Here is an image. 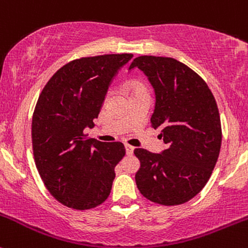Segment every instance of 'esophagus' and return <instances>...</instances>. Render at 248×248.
<instances>
[{
    "label": "esophagus",
    "mask_w": 248,
    "mask_h": 248,
    "mask_svg": "<svg viewBox=\"0 0 248 248\" xmlns=\"http://www.w3.org/2000/svg\"><path fill=\"white\" fill-rule=\"evenodd\" d=\"M124 148H126V154L127 155H132L134 151V148L132 145H128V144H124Z\"/></svg>",
    "instance_id": "obj_1"
}]
</instances>
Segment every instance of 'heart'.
Here are the masks:
<instances>
[{
	"label": "heart",
	"mask_w": 248,
	"mask_h": 248,
	"mask_svg": "<svg viewBox=\"0 0 248 248\" xmlns=\"http://www.w3.org/2000/svg\"><path fill=\"white\" fill-rule=\"evenodd\" d=\"M126 90L128 91L129 93H132V92H136V91H143V87L137 82H129L127 83Z\"/></svg>",
	"instance_id": "b5f03b06"
}]
</instances>
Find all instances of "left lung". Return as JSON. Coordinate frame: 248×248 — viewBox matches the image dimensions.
<instances>
[{
    "label": "left lung",
    "mask_w": 248,
    "mask_h": 248,
    "mask_svg": "<svg viewBox=\"0 0 248 248\" xmlns=\"http://www.w3.org/2000/svg\"><path fill=\"white\" fill-rule=\"evenodd\" d=\"M148 76L155 91L151 127L166 144L160 154L136 149L140 194L165 206L184 203L210 179L222 144L217 103L207 83L173 58L141 55L129 65Z\"/></svg>",
    "instance_id": "8db88e82"
}]
</instances>
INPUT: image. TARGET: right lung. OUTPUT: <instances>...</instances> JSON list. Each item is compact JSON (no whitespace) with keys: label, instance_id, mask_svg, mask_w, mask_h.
I'll return each mask as SVG.
<instances>
[{"label":"right lung","instance_id":"1","mask_svg":"<svg viewBox=\"0 0 248 248\" xmlns=\"http://www.w3.org/2000/svg\"><path fill=\"white\" fill-rule=\"evenodd\" d=\"M132 57L105 54L70 62L38 97L31 131L36 167L48 191L68 207L90 210L110 195L124 144L98 141L83 131L94 126L112 78Z\"/></svg>","mask_w":248,"mask_h":248}]
</instances>
